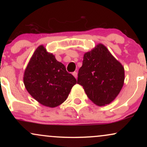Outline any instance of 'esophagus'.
I'll return each mask as SVG.
<instances>
[{
    "instance_id": "obj_1",
    "label": "esophagus",
    "mask_w": 147,
    "mask_h": 147,
    "mask_svg": "<svg viewBox=\"0 0 147 147\" xmlns=\"http://www.w3.org/2000/svg\"><path fill=\"white\" fill-rule=\"evenodd\" d=\"M72 75H73V76H74V77H75L76 79L77 78V72H72Z\"/></svg>"
}]
</instances>
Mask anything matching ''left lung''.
I'll list each match as a JSON object with an SVG mask.
<instances>
[{
    "label": "left lung",
    "instance_id": "1",
    "mask_svg": "<svg viewBox=\"0 0 147 147\" xmlns=\"http://www.w3.org/2000/svg\"><path fill=\"white\" fill-rule=\"evenodd\" d=\"M124 68L107 48L99 43L84 55L79 68L77 84L99 106L111 104L122 90L124 82Z\"/></svg>",
    "mask_w": 147,
    "mask_h": 147
}]
</instances>
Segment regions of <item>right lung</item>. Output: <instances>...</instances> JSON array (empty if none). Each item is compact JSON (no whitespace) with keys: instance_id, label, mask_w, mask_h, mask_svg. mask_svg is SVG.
<instances>
[{"instance_id":"1","label":"right lung","mask_w":147,"mask_h":147,"mask_svg":"<svg viewBox=\"0 0 147 147\" xmlns=\"http://www.w3.org/2000/svg\"><path fill=\"white\" fill-rule=\"evenodd\" d=\"M23 83L30 95L38 103L55 108L66 100L77 80L53 54L41 45L25 68Z\"/></svg>"}]
</instances>
